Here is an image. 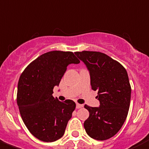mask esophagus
<instances>
[{"label":"esophagus","instance_id":"esophagus-1","mask_svg":"<svg viewBox=\"0 0 149 149\" xmlns=\"http://www.w3.org/2000/svg\"><path fill=\"white\" fill-rule=\"evenodd\" d=\"M83 106L84 105H81V104H78V103L76 104V108H77V109H81V108H82Z\"/></svg>","mask_w":149,"mask_h":149}]
</instances>
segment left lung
<instances>
[{
	"mask_svg": "<svg viewBox=\"0 0 149 149\" xmlns=\"http://www.w3.org/2000/svg\"><path fill=\"white\" fill-rule=\"evenodd\" d=\"M89 71L90 84L97 90L99 107L84 108L90 116L84 123L89 136L96 140H106L118 133L129 111L131 87L127 72L123 65L100 52H76Z\"/></svg>",
	"mask_w": 149,
	"mask_h": 149,
	"instance_id": "8db88e82",
	"label": "left lung"
}]
</instances>
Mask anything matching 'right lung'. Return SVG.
I'll use <instances>...</instances> for the list:
<instances>
[{
	"instance_id": "right-lung-1",
	"label": "right lung",
	"mask_w": 149,
	"mask_h": 149,
	"mask_svg": "<svg viewBox=\"0 0 149 149\" xmlns=\"http://www.w3.org/2000/svg\"><path fill=\"white\" fill-rule=\"evenodd\" d=\"M80 61L72 52L50 51L42 54L26 67L19 80L17 104L24 124L39 140L56 141L64 135L76 104L60 102L53 96L70 64Z\"/></svg>"
}]
</instances>
